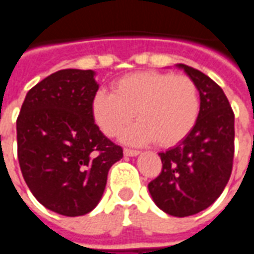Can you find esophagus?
Masks as SVG:
<instances>
[{"instance_id":"34e87169","label":"esophagus","mask_w":254,"mask_h":254,"mask_svg":"<svg viewBox=\"0 0 254 254\" xmlns=\"http://www.w3.org/2000/svg\"><path fill=\"white\" fill-rule=\"evenodd\" d=\"M138 154H140V152L136 151V149H124V155H127V156H137Z\"/></svg>"}]
</instances>
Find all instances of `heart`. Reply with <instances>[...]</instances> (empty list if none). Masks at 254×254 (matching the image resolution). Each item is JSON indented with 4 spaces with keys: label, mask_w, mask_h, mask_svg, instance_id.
Listing matches in <instances>:
<instances>
[{
    "label": "heart",
    "mask_w": 254,
    "mask_h": 254,
    "mask_svg": "<svg viewBox=\"0 0 254 254\" xmlns=\"http://www.w3.org/2000/svg\"><path fill=\"white\" fill-rule=\"evenodd\" d=\"M92 117L102 132L114 137L124 133L129 144L155 140L160 147H173L191 132L200 116V95L185 74L144 70L130 73L113 84V94L99 89L91 103Z\"/></svg>",
    "instance_id": "obj_1"
}]
</instances>
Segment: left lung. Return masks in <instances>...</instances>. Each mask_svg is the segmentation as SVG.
I'll return each instance as SVG.
<instances>
[{"mask_svg": "<svg viewBox=\"0 0 254 254\" xmlns=\"http://www.w3.org/2000/svg\"><path fill=\"white\" fill-rule=\"evenodd\" d=\"M200 94V116L176 147L160 152L162 171L148 184L155 204L171 216H190L215 202L227 185L234 159V113L218 84L178 64Z\"/></svg>", "mask_w": 254, "mask_h": 254, "instance_id": "left-lung-1", "label": "left lung"}]
</instances>
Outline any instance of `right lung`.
<instances>
[{"label": "right lung", "mask_w": 254, "mask_h": 254, "mask_svg": "<svg viewBox=\"0 0 254 254\" xmlns=\"http://www.w3.org/2000/svg\"><path fill=\"white\" fill-rule=\"evenodd\" d=\"M94 70L63 69L28 91L17 117V156L24 181L42 205L64 216L91 212L122 148L99 130Z\"/></svg>", "instance_id": "1"}]
</instances>
